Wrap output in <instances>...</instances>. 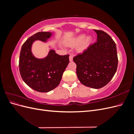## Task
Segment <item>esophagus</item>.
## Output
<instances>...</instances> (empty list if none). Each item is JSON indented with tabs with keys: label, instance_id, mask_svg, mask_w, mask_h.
Listing matches in <instances>:
<instances>
[{
	"label": "esophagus",
	"instance_id": "34e87169",
	"mask_svg": "<svg viewBox=\"0 0 134 134\" xmlns=\"http://www.w3.org/2000/svg\"><path fill=\"white\" fill-rule=\"evenodd\" d=\"M72 59H73V57H72V56L70 55V56H69V61H70V62H72Z\"/></svg>",
	"mask_w": 134,
	"mask_h": 134
}]
</instances>
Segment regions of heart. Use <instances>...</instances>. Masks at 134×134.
I'll list each match as a JSON object with an SVG mask.
<instances>
[{"mask_svg": "<svg viewBox=\"0 0 134 134\" xmlns=\"http://www.w3.org/2000/svg\"><path fill=\"white\" fill-rule=\"evenodd\" d=\"M93 40V37L92 35L86 36L84 34H82L78 35L73 38L68 40L65 42V44L68 46L73 47L80 43L76 48V51L78 52H83L90 46Z\"/></svg>", "mask_w": 134, "mask_h": 134, "instance_id": "1", "label": "heart"}]
</instances>
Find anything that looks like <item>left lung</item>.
<instances>
[{
  "mask_svg": "<svg viewBox=\"0 0 134 134\" xmlns=\"http://www.w3.org/2000/svg\"><path fill=\"white\" fill-rule=\"evenodd\" d=\"M96 43L83 54L73 58L80 82L87 87L99 89L107 85L116 73L118 58L114 41L106 32L94 30Z\"/></svg>",
  "mask_w": 134,
  "mask_h": 134,
  "instance_id": "8db88e82",
  "label": "left lung"
}]
</instances>
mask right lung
<instances>
[{"instance_id":"obj_1","label":"right lung","mask_w":134,"mask_h":134,"mask_svg":"<svg viewBox=\"0 0 134 134\" xmlns=\"http://www.w3.org/2000/svg\"><path fill=\"white\" fill-rule=\"evenodd\" d=\"M52 35L50 32H37L26 40L20 52L19 67L22 78L28 86L39 92H50L58 87L69 63V55H59L54 50H50L42 59L36 58L32 54L35 41L47 43Z\"/></svg>"}]
</instances>
